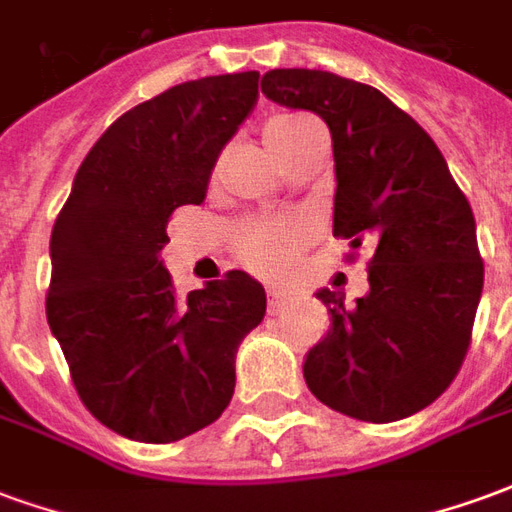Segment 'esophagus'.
Returning <instances> with one entry per match:
<instances>
[{
	"label": "esophagus",
	"mask_w": 512,
	"mask_h": 512,
	"mask_svg": "<svg viewBox=\"0 0 512 512\" xmlns=\"http://www.w3.org/2000/svg\"><path fill=\"white\" fill-rule=\"evenodd\" d=\"M290 304L288 293H277V290H268V312H282Z\"/></svg>",
	"instance_id": "obj_1"
}]
</instances>
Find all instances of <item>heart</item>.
Here are the masks:
<instances>
[{"label":"heart","mask_w":512,"mask_h":512,"mask_svg":"<svg viewBox=\"0 0 512 512\" xmlns=\"http://www.w3.org/2000/svg\"><path fill=\"white\" fill-rule=\"evenodd\" d=\"M301 123L304 120H296V117H282V120L268 123L263 139L274 158H279V153L290 145V139L296 136ZM304 241H307V227L299 219L255 222L238 235V257L260 277L277 279L288 271L290 260Z\"/></svg>","instance_id":"obj_1"}]
</instances>
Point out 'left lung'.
Segmentation results:
<instances>
[{
	"mask_svg": "<svg viewBox=\"0 0 512 512\" xmlns=\"http://www.w3.org/2000/svg\"><path fill=\"white\" fill-rule=\"evenodd\" d=\"M274 104L332 131L334 235L373 244L367 296L348 307L318 290L332 326L304 359V381L345 417L395 422L452 384L483 293L474 213L436 142L370 84L307 68L268 71Z\"/></svg>",
	"mask_w": 512,
	"mask_h": 512,
	"instance_id": "obj_1",
	"label": "left lung"
}]
</instances>
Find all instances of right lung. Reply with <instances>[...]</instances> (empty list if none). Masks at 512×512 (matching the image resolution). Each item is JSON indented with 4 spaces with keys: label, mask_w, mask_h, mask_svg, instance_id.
<instances>
[{
    "label": "right lung",
    "mask_w": 512,
    "mask_h": 512,
    "mask_svg": "<svg viewBox=\"0 0 512 512\" xmlns=\"http://www.w3.org/2000/svg\"><path fill=\"white\" fill-rule=\"evenodd\" d=\"M257 82V71L205 76L128 109L87 153L51 230V334L87 411L126 439L169 444L222 417L238 345L266 315V290L244 271L178 299L161 263L169 216L205 200Z\"/></svg>",
    "instance_id": "obj_1"
}]
</instances>
